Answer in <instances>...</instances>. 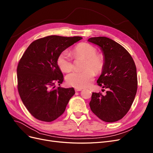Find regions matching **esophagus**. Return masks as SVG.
<instances>
[{
	"label": "esophagus",
	"instance_id": "esophagus-1",
	"mask_svg": "<svg viewBox=\"0 0 153 153\" xmlns=\"http://www.w3.org/2000/svg\"><path fill=\"white\" fill-rule=\"evenodd\" d=\"M82 88H75V91L77 92V91H82Z\"/></svg>",
	"mask_w": 153,
	"mask_h": 153
}]
</instances>
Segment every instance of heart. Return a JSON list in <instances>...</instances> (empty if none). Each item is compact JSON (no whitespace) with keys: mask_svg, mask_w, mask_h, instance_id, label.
<instances>
[{"mask_svg":"<svg viewBox=\"0 0 153 153\" xmlns=\"http://www.w3.org/2000/svg\"><path fill=\"white\" fill-rule=\"evenodd\" d=\"M74 57H82L85 61L82 71H72L65 77L69 85L76 88L88 87L92 82L95 71L99 73L102 71L105 59L102 54H97L96 48L88 43H81L73 50ZM58 67L62 72H69L73 68L72 57L67 51L62 52L57 59Z\"/></svg>","mask_w":153,"mask_h":153,"instance_id":"b5f03b06","label":"heart"}]
</instances>
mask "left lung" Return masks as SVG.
Instances as JSON below:
<instances>
[{
	"label": "left lung",
	"mask_w": 153,
	"mask_h": 153,
	"mask_svg": "<svg viewBox=\"0 0 153 153\" xmlns=\"http://www.w3.org/2000/svg\"><path fill=\"white\" fill-rule=\"evenodd\" d=\"M88 41L98 45L105 64L97 82L108 89L105 96L92 92L89 105L93 113L105 122L121 119L129 111L137 89L136 67L129 53L121 45L105 37H91Z\"/></svg>",
	"instance_id": "1"
}]
</instances>
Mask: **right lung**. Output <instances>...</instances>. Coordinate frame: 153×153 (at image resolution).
I'll use <instances>...</instances> for the list:
<instances>
[{
	"label": "right lung",
	"mask_w": 153,
	"mask_h": 153,
	"mask_svg": "<svg viewBox=\"0 0 153 153\" xmlns=\"http://www.w3.org/2000/svg\"><path fill=\"white\" fill-rule=\"evenodd\" d=\"M72 37L50 36L32 42L19 61L17 69L18 91L30 113L40 121L51 122L65 111L75 94L73 88H56L63 82L58 67L59 55L80 41Z\"/></svg>",
	"instance_id": "obj_1"
}]
</instances>
